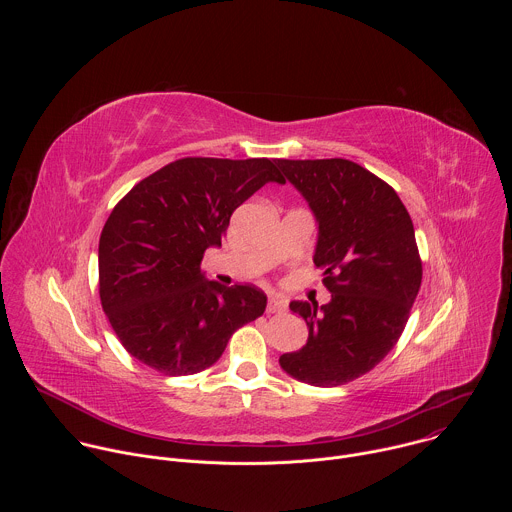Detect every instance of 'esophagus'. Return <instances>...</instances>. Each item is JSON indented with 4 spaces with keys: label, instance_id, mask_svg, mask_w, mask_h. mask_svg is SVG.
<instances>
[{
    "label": "esophagus",
    "instance_id": "34e87169",
    "mask_svg": "<svg viewBox=\"0 0 512 512\" xmlns=\"http://www.w3.org/2000/svg\"><path fill=\"white\" fill-rule=\"evenodd\" d=\"M287 310V304L283 298L279 296H271L269 302H267V314H281Z\"/></svg>",
    "mask_w": 512,
    "mask_h": 512
}]
</instances>
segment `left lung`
<instances>
[{"label": "left lung", "mask_w": 512, "mask_h": 512, "mask_svg": "<svg viewBox=\"0 0 512 512\" xmlns=\"http://www.w3.org/2000/svg\"><path fill=\"white\" fill-rule=\"evenodd\" d=\"M318 221L314 263L332 300L291 302L308 342L279 356L281 369L314 387L346 385L397 344L421 287L411 216L397 192L350 160H277Z\"/></svg>", "instance_id": "1"}]
</instances>
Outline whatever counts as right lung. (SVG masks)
Masks as SVG:
<instances>
[{"label":"right lung","mask_w":512,"mask_h":512,"mask_svg":"<svg viewBox=\"0 0 512 512\" xmlns=\"http://www.w3.org/2000/svg\"><path fill=\"white\" fill-rule=\"evenodd\" d=\"M267 182L285 184L277 160L182 158L117 202L99 239V296L133 358L168 377L200 373L265 312L261 289L208 281L200 261Z\"/></svg>","instance_id":"add662e5"}]
</instances>
